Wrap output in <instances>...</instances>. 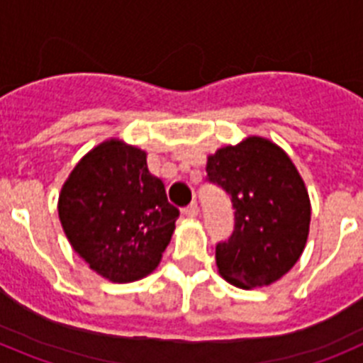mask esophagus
<instances>
[{
    "mask_svg": "<svg viewBox=\"0 0 363 363\" xmlns=\"http://www.w3.org/2000/svg\"><path fill=\"white\" fill-rule=\"evenodd\" d=\"M184 214L187 218H196L198 216V203L187 205V207L184 209Z\"/></svg>",
    "mask_w": 363,
    "mask_h": 363,
    "instance_id": "34e87169",
    "label": "esophagus"
}]
</instances>
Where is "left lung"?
<instances>
[{
	"label": "left lung",
	"mask_w": 363,
	"mask_h": 363,
	"mask_svg": "<svg viewBox=\"0 0 363 363\" xmlns=\"http://www.w3.org/2000/svg\"><path fill=\"white\" fill-rule=\"evenodd\" d=\"M205 171L234 209L233 234L216 245L221 277L242 289L280 280L303 252L311 221L306 185L289 156L252 136L216 150Z\"/></svg>",
	"instance_id": "obj_1"
}]
</instances>
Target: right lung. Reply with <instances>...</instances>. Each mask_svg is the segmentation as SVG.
Instances as JSON below:
<instances>
[{"instance_id":"right-lung-1","label":"right lung","mask_w":363,"mask_h":363,"mask_svg":"<svg viewBox=\"0 0 363 363\" xmlns=\"http://www.w3.org/2000/svg\"><path fill=\"white\" fill-rule=\"evenodd\" d=\"M57 213L70 245L111 281L140 280L158 267L179 211L147 167V154L120 140L101 143L74 167Z\"/></svg>"}]
</instances>
